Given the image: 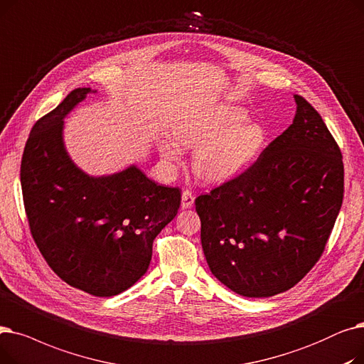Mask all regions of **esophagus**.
Listing matches in <instances>:
<instances>
[{
	"instance_id": "obj_1",
	"label": "esophagus",
	"mask_w": 364,
	"mask_h": 364,
	"mask_svg": "<svg viewBox=\"0 0 364 364\" xmlns=\"http://www.w3.org/2000/svg\"><path fill=\"white\" fill-rule=\"evenodd\" d=\"M194 194L191 191H188V189H185V191L182 193V209H191V207L194 205Z\"/></svg>"
}]
</instances>
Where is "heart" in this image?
<instances>
[{
  "label": "heart",
  "instance_id": "heart-1",
  "mask_svg": "<svg viewBox=\"0 0 364 364\" xmlns=\"http://www.w3.org/2000/svg\"><path fill=\"white\" fill-rule=\"evenodd\" d=\"M245 108L231 103L188 112L173 126V137L160 142L166 164L181 161L183 149L195 148L193 167L207 182H227L247 170L261 155L267 130L256 121H247Z\"/></svg>",
  "mask_w": 364,
  "mask_h": 364
}]
</instances>
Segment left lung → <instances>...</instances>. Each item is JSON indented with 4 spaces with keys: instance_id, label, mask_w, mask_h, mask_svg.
Returning a JSON list of instances; mask_svg holds the SVG:
<instances>
[{
    "instance_id": "1",
    "label": "left lung",
    "mask_w": 364,
    "mask_h": 364,
    "mask_svg": "<svg viewBox=\"0 0 364 364\" xmlns=\"http://www.w3.org/2000/svg\"><path fill=\"white\" fill-rule=\"evenodd\" d=\"M293 97L290 127L238 178L196 200L212 274L246 298L299 283L320 259L342 205L341 149L320 114Z\"/></svg>"
}]
</instances>
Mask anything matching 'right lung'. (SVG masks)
<instances>
[{"mask_svg":"<svg viewBox=\"0 0 364 364\" xmlns=\"http://www.w3.org/2000/svg\"><path fill=\"white\" fill-rule=\"evenodd\" d=\"M90 87L75 89L33 124L21 183L31 234L60 279L108 298L146 272L154 238L176 216L179 188L152 182L134 164L105 176L81 170L65 148L63 119Z\"/></svg>","mask_w":364,"mask_h":364,"instance_id":"add662e5","label":"right lung"}]
</instances>
